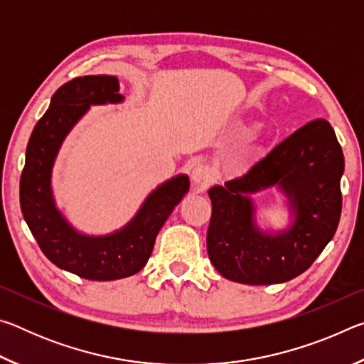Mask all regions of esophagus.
Returning <instances> with one entry per match:
<instances>
[{
  "instance_id": "1",
  "label": "esophagus",
  "mask_w": 364,
  "mask_h": 364,
  "mask_svg": "<svg viewBox=\"0 0 364 364\" xmlns=\"http://www.w3.org/2000/svg\"><path fill=\"white\" fill-rule=\"evenodd\" d=\"M191 180H193V184L197 189H205L213 181L212 170L204 164L196 165L193 168V173H191Z\"/></svg>"
}]
</instances>
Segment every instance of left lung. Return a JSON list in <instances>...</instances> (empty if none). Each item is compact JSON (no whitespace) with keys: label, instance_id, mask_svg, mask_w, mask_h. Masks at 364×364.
<instances>
[{"label":"left lung","instance_id":"8db88e82","mask_svg":"<svg viewBox=\"0 0 364 364\" xmlns=\"http://www.w3.org/2000/svg\"><path fill=\"white\" fill-rule=\"evenodd\" d=\"M343 154L331 123L308 122L252 165L247 173L208 189L212 218L208 258L221 276L262 286L297 278L334 237L342 212ZM278 187L289 200L293 223L263 233L249 193Z\"/></svg>","mask_w":364,"mask_h":364}]
</instances>
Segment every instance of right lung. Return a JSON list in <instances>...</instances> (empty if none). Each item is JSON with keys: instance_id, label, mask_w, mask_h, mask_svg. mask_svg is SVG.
<instances>
[{"instance_id": "obj_1", "label": "right lung", "mask_w": 364, "mask_h": 364, "mask_svg": "<svg viewBox=\"0 0 364 364\" xmlns=\"http://www.w3.org/2000/svg\"><path fill=\"white\" fill-rule=\"evenodd\" d=\"M122 101L119 80L112 75H85L60 86L33 128L21 176L22 215L43 254L56 267L91 281L122 279L143 269L160 228L189 189L186 175L162 183L125 226L107 236L78 232L58 210L51 173L60 144L90 106Z\"/></svg>"}]
</instances>
